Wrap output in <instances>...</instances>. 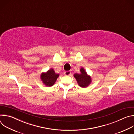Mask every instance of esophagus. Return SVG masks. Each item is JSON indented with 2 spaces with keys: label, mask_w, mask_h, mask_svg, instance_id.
I'll list each match as a JSON object with an SVG mask.
<instances>
[{
  "label": "esophagus",
  "mask_w": 134,
  "mask_h": 134,
  "mask_svg": "<svg viewBox=\"0 0 134 134\" xmlns=\"http://www.w3.org/2000/svg\"><path fill=\"white\" fill-rule=\"evenodd\" d=\"M64 74L66 76H70V74H71V72L70 71H65Z\"/></svg>",
  "instance_id": "1"
}]
</instances>
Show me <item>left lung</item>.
Listing matches in <instances>:
<instances>
[{
	"label": "left lung",
	"instance_id": "obj_1",
	"mask_svg": "<svg viewBox=\"0 0 134 134\" xmlns=\"http://www.w3.org/2000/svg\"><path fill=\"white\" fill-rule=\"evenodd\" d=\"M81 74H75L74 76L76 80H77L79 85L81 87H85L87 86L91 82V77L87 75L86 72L83 68L81 69Z\"/></svg>",
	"mask_w": 134,
	"mask_h": 134
}]
</instances>
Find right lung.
<instances>
[{
    "label": "right lung",
    "instance_id": "obj_1",
    "mask_svg": "<svg viewBox=\"0 0 134 134\" xmlns=\"http://www.w3.org/2000/svg\"><path fill=\"white\" fill-rule=\"evenodd\" d=\"M58 76V74H55L53 69H51L50 70H49L47 73H43L41 75V77L42 81L46 85L51 86L54 84Z\"/></svg>",
    "mask_w": 134,
    "mask_h": 134
}]
</instances>
